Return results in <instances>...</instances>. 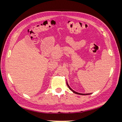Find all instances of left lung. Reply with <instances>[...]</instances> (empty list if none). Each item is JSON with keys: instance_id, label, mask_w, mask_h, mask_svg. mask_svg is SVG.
<instances>
[{"instance_id": "1", "label": "left lung", "mask_w": 122, "mask_h": 122, "mask_svg": "<svg viewBox=\"0 0 122 122\" xmlns=\"http://www.w3.org/2000/svg\"><path fill=\"white\" fill-rule=\"evenodd\" d=\"M67 86H68V87L69 88V89L70 90H71L74 93H75V94H78V95H90V94H81V93H77V92H75L74 91H73L72 88L70 87V86H69L68 85V83H67Z\"/></svg>"}]
</instances>
